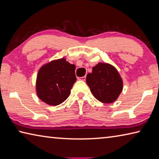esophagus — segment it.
I'll return each instance as SVG.
<instances>
[{
	"mask_svg": "<svg viewBox=\"0 0 159 159\" xmlns=\"http://www.w3.org/2000/svg\"><path fill=\"white\" fill-rule=\"evenodd\" d=\"M80 80H82V81H84V80H86V76L80 77Z\"/></svg>",
	"mask_w": 159,
	"mask_h": 159,
	"instance_id": "obj_1",
	"label": "esophagus"
}]
</instances>
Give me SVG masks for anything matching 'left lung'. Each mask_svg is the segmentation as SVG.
Wrapping results in <instances>:
<instances>
[{
	"mask_svg": "<svg viewBox=\"0 0 159 159\" xmlns=\"http://www.w3.org/2000/svg\"><path fill=\"white\" fill-rule=\"evenodd\" d=\"M87 84L96 99L104 103L115 102L123 89V82L116 69L108 63H99L87 74Z\"/></svg>",
	"mask_w": 159,
	"mask_h": 159,
	"instance_id": "1",
	"label": "left lung"
}]
</instances>
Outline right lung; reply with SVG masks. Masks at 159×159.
Masks as SVG:
<instances>
[{
    "label": "right lung",
    "mask_w": 159,
    "mask_h": 159,
    "mask_svg": "<svg viewBox=\"0 0 159 159\" xmlns=\"http://www.w3.org/2000/svg\"><path fill=\"white\" fill-rule=\"evenodd\" d=\"M75 66L65 58L53 61L38 72L36 91L39 98L47 104L58 105L68 98L76 82Z\"/></svg>",
    "instance_id": "add662e5"
}]
</instances>
